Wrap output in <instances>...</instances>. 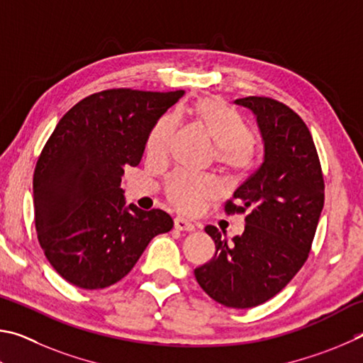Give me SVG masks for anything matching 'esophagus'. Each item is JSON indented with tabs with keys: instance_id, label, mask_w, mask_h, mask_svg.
<instances>
[{
	"instance_id": "34e87169",
	"label": "esophagus",
	"mask_w": 363,
	"mask_h": 363,
	"mask_svg": "<svg viewBox=\"0 0 363 363\" xmlns=\"http://www.w3.org/2000/svg\"><path fill=\"white\" fill-rule=\"evenodd\" d=\"M174 226H175V230H178V231H194L196 230V226L191 223V221H188L186 218H183V217H177L174 220Z\"/></svg>"
}]
</instances>
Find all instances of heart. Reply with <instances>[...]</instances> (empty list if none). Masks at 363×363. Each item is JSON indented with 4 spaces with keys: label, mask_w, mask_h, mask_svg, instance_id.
Wrapping results in <instances>:
<instances>
[{
    "label": "heart",
    "mask_w": 363,
    "mask_h": 363,
    "mask_svg": "<svg viewBox=\"0 0 363 363\" xmlns=\"http://www.w3.org/2000/svg\"><path fill=\"white\" fill-rule=\"evenodd\" d=\"M194 118L206 127L217 145V159L234 172H247L255 162L253 132L249 123L223 100L202 99L193 108ZM177 127V114L167 113L152 125L146 138V151L152 156L164 155ZM165 196L182 212H198L206 201L218 193L217 185L204 177L174 172L165 178Z\"/></svg>",
    "instance_id": "heart-1"
}]
</instances>
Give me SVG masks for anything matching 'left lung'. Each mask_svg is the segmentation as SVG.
I'll return each instance as SVG.
<instances>
[{
    "label": "left lung",
    "mask_w": 363,
    "mask_h": 363,
    "mask_svg": "<svg viewBox=\"0 0 363 363\" xmlns=\"http://www.w3.org/2000/svg\"><path fill=\"white\" fill-rule=\"evenodd\" d=\"M234 104L255 114L263 162L225 206L226 213H249L244 233L228 242L207 225L217 252L194 276L212 300L247 309L276 296L308 259L325 186L314 140L294 110L269 97Z\"/></svg>",
    "instance_id": "1"
}]
</instances>
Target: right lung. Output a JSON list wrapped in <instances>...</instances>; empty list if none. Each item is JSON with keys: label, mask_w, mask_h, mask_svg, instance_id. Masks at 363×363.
Returning <instances> with one entry per match:
<instances>
[{"label": "right lung", "mask_w": 363, "mask_h": 363, "mask_svg": "<svg viewBox=\"0 0 363 363\" xmlns=\"http://www.w3.org/2000/svg\"><path fill=\"white\" fill-rule=\"evenodd\" d=\"M185 91L110 89L63 114L33 175L35 225L44 255L79 289L116 284L174 220L159 208L125 206L121 177L140 164L157 119Z\"/></svg>", "instance_id": "obj_1"}]
</instances>
